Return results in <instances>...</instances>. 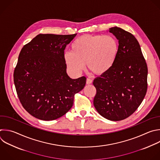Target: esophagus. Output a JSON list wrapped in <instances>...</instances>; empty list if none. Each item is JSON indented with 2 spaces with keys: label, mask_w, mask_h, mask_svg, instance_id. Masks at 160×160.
<instances>
[{
  "label": "esophagus",
  "mask_w": 160,
  "mask_h": 160,
  "mask_svg": "<svg viewBox=\"0 0 160 160\" xmlns=\"http://www.w3.org/2000/svg\"><path fill=\"white\" fill-rule=\"evenodd\" d=\"M92 83V80L90 79V78H87V80H86V83L87 85H89V84H91Z\"/></svg>",
  "instance_id": "34e87169"
}]
</instances>
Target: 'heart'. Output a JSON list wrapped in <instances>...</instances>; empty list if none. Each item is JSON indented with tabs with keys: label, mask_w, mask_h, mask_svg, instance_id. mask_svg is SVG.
<instances>
[{
	"label": "heart",
	"mask_w": 160,
	"mask_h": 160,
	"mask_svg": "<svg viewBox=\"0 0 160 160\" xmlns=\"http://www.w3.org/2000/svg\"><path fill=\"white\" fill-rule=\"evenodd\" d=\"M71 52H66L65 61L74 73L84 68L97 75L108 72L114 66L119 52L117 41L111 36L83 35L72 43Z\"/></svg>",
	"instance_id": "heart-1"
}]
</instances>
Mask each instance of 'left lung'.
<instances>
[{"label": "left lung", "instance_id": "8db88e82", "mask_svg": "<svg viewBox=\"0 0 160 160\" xmlns=\"http://www.w3.org/2000/svg\"><path fill=\"white\" fill-rule=\"evenodd\" d=\"M119 41V52L112 68L95 78L94 107L112 121L126 119L142 102L147 91L148 67L136 38L118 27L109 29Z\"/></svg>", "mask_w": 160, "mask_h": 160}]
</instances>
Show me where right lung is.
<instances>
[{
  "label": "right lung",
  "mask_w": 160,
  "mask_h": 160,
  "mask_svg": "<svg viewBox=\"0 0 160 160\" xmlns=\"http://www.w3.org/2000/svg\"><path fill=\"white\" fill-rule=\"evenodd\" d=\"M76 35L39 34L19 53L14 72L17 94L37 119L52 121L65 115L85 85V77L72 79L67 73L64 50Z\"/></svg>",
  "instance_id": "obj_1"
}]
</instances>
